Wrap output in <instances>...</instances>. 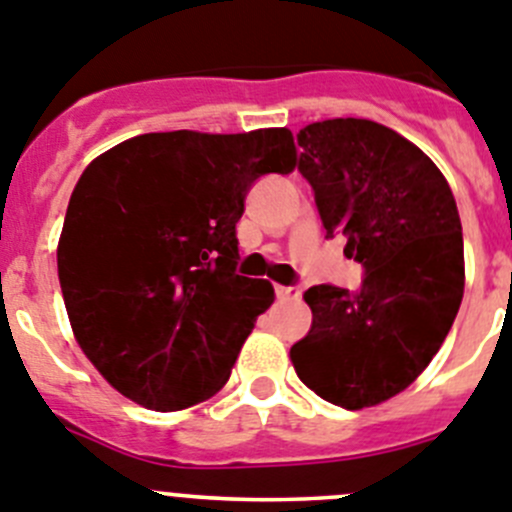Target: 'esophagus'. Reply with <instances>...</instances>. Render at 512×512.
<instances>
[{
    "instance_id": "34e87169",
    "label": "esophagus",
    "mask_w": 512,
    "mask_h": 512,
    "mask_svg": "<svg viewBox=\"0 0 512 512\" xmlns=\"http://www.w3.org/2000/svg\"><path fill=\"white\" fill-rule=\"evenodd\" d=\"M275 296L280 301H298L301 298V288H293V285H275Z\"/></svg>"
}]
</instances>
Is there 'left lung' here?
<instances>
[{"label":"left lung","mask_w":512,"mask_h":512,"mask_svg":"<svg viewBox=\"0 0 512 512\" xmlns=\"http://www.w3.org/2000/svg\"><path fill=\"white\" fill-rule=\"evenodd\" d=\"M298 145L326 237L342 234L367 273L357 293H303L313 321L290 362L313 393L359 411L403 393L444 344L464 296L462 222L434 160L385 124L324 119Z\"/></svg>","instance_id":"1"}]
</instances>
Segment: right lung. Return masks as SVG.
I'll return each mask as SVG.
<instances>
[{"label":"right lung","mask_w":512,"mask_h":512,"mask_svg":"<svg viewBox=\"0 0 512 512\" xmlns=\"http://www.w3.org/2000/svg\"><path fill=\"white\" fill-rule=\"evenodd\" d=\"M285 127L137 135L91 160L68 201L58 278L91 365L153 411L204 403L227 385L270 280L234 273L245 196L296 168Z\"/></svg>","instance_id":"obj_1"}]
</instances>
